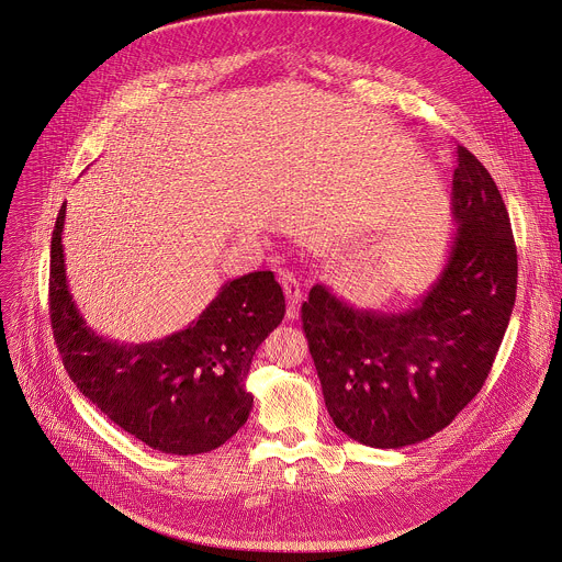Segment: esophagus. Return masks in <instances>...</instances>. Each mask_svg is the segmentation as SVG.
Returning a JSON list of instances; mask_svg holds the SVG:
<instances>
[{
	"label": "esophagus",
	"mask_w": 562,
	"mask_h": 562,
	"mask_svg": "<svg viewBox=\"0 0 562 562\" xmlns=\"http://www.w3.org/2000/svg\"><path fill=\"white\" fill-rule=\"evenodd\" d=\"M278 278H280V284L286 293V300H289V316H295V310H297V302L302 300V284L297 280V276L291 271V269H280L278 271Z\"/></svg>",
	"instance_id": "34e87169"
}]
</instances>
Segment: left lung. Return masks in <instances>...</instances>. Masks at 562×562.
I'll return each mask as SVG.
<instances>
[{
    "label": "left lung",
    "instance_id": "obj_1",
    "mask_svg": "<svg viewBox=\"0 0 562 562\" xmlns=\"http://www.w3.org/2000/svg\"><path fill=\"white\" fill-rule=\"evenodd\" d=\"M448 265L403 314L356 310L316 284L302 329L334 424L353 441L401 448L443 430L482 390L518 289V250L502 194L457 145Z\"/></svg>",
    "mask_w": 562,
    "mask_h": 562
}]
</instances>
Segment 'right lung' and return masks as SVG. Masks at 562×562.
<instances>
[{"mask_svg": "<svg viewBox=\"0 0 562 562\" xmlns=\"http://www.w3.org/2000/svg\"><path fill=\"white\" fill-rule=\"evenodd\" d=\"M63 209L50 237L48 314L63 366L76 387L125 432L170 454L220 448L248 419L252 353L284 318L271 271L231 280L186 329L140 345L91 331L69 293Z\"/></svg>", "mask_w": 562, "mask_h": 562, "instance_id": "right-lung-1", "label": "right lung"}]
</instances>
